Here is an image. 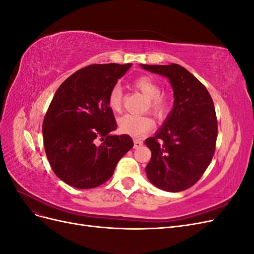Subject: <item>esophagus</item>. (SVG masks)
Wrapping results in <instances>:
<instances>
[{
    "instance_id": "esophagus-1",
    "label": "esophagus",
    "mask_w": 254,
    "mask_h": 254,
    "mask_svg": "<svg viewBox=\"0 0 254 254\" xmlns=\"http://www.w3.org/2000/svg\"><path fill=\"white\" fill-rule=\"evenodd\" d=\"M133 143H134V145H133L134 148H139V147H141V146L143 145V141L137 140V139H134Z\"/></svg>"
}]
</instances>
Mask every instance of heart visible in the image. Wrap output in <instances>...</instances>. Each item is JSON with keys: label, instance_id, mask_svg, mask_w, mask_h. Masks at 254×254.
<instances>
[{"label": "heart", "instance_id": "heart-1", "mask_svg": "<svg viewBox=\"0 0 254 254\" xmlns=\"http://www.w3.org/2000/svg\"><path fill=\"white\" fill-rule=\"evenodd\" d=\"M134 86L149 99V109L158 118H163L170 110L171 98L165 92H161L160 83L149 76H140L134 80ZM123 91L121 87L114 86L108 96V105L114 112L122 110ZM153 121L147 115L125 114L118 120L119 129L123 133L141 136L153 128Z\"/></svg>", "mask_w": 254, "mask_h": 254}]
</instances>
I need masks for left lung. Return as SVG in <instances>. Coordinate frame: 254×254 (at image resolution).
I'll use <instances>...</instances> for the list:
<instances>
[{
	"instance_id": "1",
	"label": "left lung",
	"mask_w": 254,
	"mask_h": 254,
	"mask_svg": "<svg viewBox=\"0 0 254 254\" xmlns=\"http://www.w3.org/2000/svg\"><path fill=\"white\" fill-rule=\"evenodd\" d=\"M165 76L174 91V107L155 136L146 139L151 158L145 167L148 180L171 193L193 187L214 156L217 119L209 91L183 66L140 64Z\"/></svg>"
}]
</instances>
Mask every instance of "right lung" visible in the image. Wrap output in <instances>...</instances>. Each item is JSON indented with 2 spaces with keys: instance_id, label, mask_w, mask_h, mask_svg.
Returning <instances> with one entry per match:
<instances>
[{
  "instance_id": "1",
  "label": "right lung",
  "mask_w": 254,
  "mask_h": 254,
  "mask_svg": "<svg viewBox=\"0 0 254 254\" xmlns=\"http://www.w3.org/2000/svg\"><path fill=\"white\" fill-rule=\"evenodd\" d=\"M131 65H88L66 78L54 95L43 120V144L52 170L68 186H101L132 148L128 134H112L118 125L108 105L110 90Z\"/></svg>"
}]
</instances>
